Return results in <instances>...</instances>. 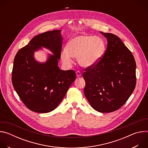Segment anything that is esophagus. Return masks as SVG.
Returning <instances> with one entry per match:
<instances>
[{"mask_svg": "<svg viewBox=\"0 0 148 148\" xmlns=\"http://www.w3.org/2000/svg\"><path fill=\"white\" fill-rule=\"evenodd\" d=\"M76 75H77V77H81V72H80V71H77L76 72Z\"/></svg>", "mask_w": 148, "mask_h": 148, "instance_id": "obj_1", "label": "esophagus"}]
</instances>
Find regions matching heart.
<instances>
[{
    "label": "heart",
    "instance_id": "obj_1",
    "mask_svg": "<svg viewBox=\"0 0 148 148\" xmlns=\"http://www.w3.org/2000/svg\"><path fill=\"white\" fill-rule=\"evenodd\" d=\"M105 43L99 36L79 35L71 38L67 45V50L61 53L62 62L71 66L73 57L78 58V64L83 67L94 66L101 58L105 52Z\"/></svg>",
    "mask_w": 148,
    "mask_h": 148
}]
</instances>
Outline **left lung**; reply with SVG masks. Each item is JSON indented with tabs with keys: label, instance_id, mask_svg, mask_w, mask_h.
<instances>
[{
	"label": "left lung",
	"instance_id": "8db88e82",
	"mask_svg": "<svg viewBox=\"0 0 148 148\" xmlns=\"http://www.w3.org/2000/svg\"><path fill=\"white\" fill-rule=\"evenodd\" d=\"M107 38L103 56L84 69V94L91 107L102 113L119 110L133 92L136 82V62L131 51L112 33L100 32Z\"/></svg>",
	"mask_w": 148,
	"mask_h": 148
}]
</instances>
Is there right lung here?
Listing matches in <instances>:
<instances>
[{"label": "right lung", "mask_w": 148, "mask_h": 148, "mask_svg": "<svg viewBox=\"0 0 148 148\" xmlns=\"http://www.w3.org/2000/svg\"><path fill=\"white\" fill-rule=\"evenodd\" d=\"M60 31L35 36L18 51L14 59L13 86L26 107L36 112L47 113L56 108L75 79L74 70H61L58 67L62 41ZM41 47L54 54L45 63H39L33 57L34 52Z\"/></svg>", "instance_id": "add662e5"}]
</instances>
